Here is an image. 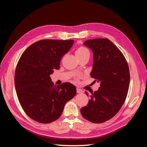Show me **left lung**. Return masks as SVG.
I'll list each match as a JSON object with an SVG mask.
<instances>
[{
    "label": "left lung",
    "instance_id": "8db88e82",
    "mask_svg": "<svg viewBox=\"0 0 147 147\" xmlns=\"http://www.w3.org/2000/svg\"><path fill=\"white\" fill-rule=\"evenodd\" d=\"M74 41L42 40L30 45L22 54L15 75L18 98L24 112L34 121L47 124L56 121L65 104L77 90L70 83H54L50 75L59 70L61 59Z\"/></svg>",
    "mask_w": 147,
    "mask_h": 147
}]
</instances>
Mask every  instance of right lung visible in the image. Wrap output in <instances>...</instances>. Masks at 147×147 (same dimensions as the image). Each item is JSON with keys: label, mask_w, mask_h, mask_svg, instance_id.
<instances>
[{"label": "right lung", "mask_w": 147, "mask_h": 147, "mask_svg": "<svg viewBox=\"0 0 147 147\" xmlns=\"http://www.w3.org/2000/svg\"><path fill=\"white\" fill-rule=\"evenodd\" d=\"M83 45L93 52L91 77L98 80L99 87L91 91L87 105L80 112L84 119L102 123L113 118L125 101L129 86V69L122 53L110 40H88Z\"/></svg>", "instance_id": "1"}]
</instances>
